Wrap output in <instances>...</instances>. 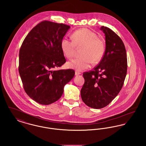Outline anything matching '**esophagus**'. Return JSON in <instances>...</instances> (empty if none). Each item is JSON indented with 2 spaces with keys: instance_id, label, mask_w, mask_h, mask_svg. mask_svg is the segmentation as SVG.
Wrapping results in <instances>:
<instances>
[{
  "instance_id": "34e87169",
  "label": "esophagus",
  "mask_w": 146,
  "mask_h": 146,
  "mask_svg": "<svg viewBox=\"0 0 146 146\" xmlns=\"http://www.w3.org/2000/svg\"><path fill=\"white\" fill-rule=\"evenodd\" d=\"M80 73H79V72H77V71H76V72H75V75L77 76H79V75H80Z\"/></svg>"
}]
</instances>
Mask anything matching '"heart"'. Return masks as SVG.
<instances>
[{"label":"heart","mask_w":146,"mask_h":146,"mask_svg":"<svg viewBox=\"0 0 146 146\" xmlns=\"http://www.w3.org/2000/svg\"><path fill=\"white\" fill-rule=\"evenodd\" d=\"M72 40L64 38L61 42V47L64 55L70 58L76 52V48H83L82 56L69 61L68 67L81 72L89 68L92 62H97L101 60L104 53L103 41L97 38V35L90 30L83 28L78 29L72 35Z\"/></svg>","instance_id":"1"}]
</instances>
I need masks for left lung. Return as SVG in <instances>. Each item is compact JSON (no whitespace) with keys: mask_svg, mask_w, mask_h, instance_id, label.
<instances>
[{"mask_svg":"<svg viewBox=\"0 0 146 146\" xmlns=\"http://www.w3.org/2000/svg\"><path fill=\"white\" fill-rule=\"evenodd\" d=\"M106 48L101 62L93 70L84 73L85 83L80 91L85 104L100 109L110 104L121 89L127 73L125 45L112 30L102 26Z\"/></svg>","mask_w":146,"mask_h":146,"instance_id":"1","label":"left lung"}]
</instances>
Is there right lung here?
Listing matches in <instances>:
<instances>
[{
  "mask_svg": "<svg viewBox=\"0 0 146 146\" xmlns=\"http://www.w3.org/2000/svg\"><path fill=\"white\" fill-rule=\"evenodd\" d=\"M70 26L42 21L22 42L19 71L24 89L39 104H51L62 96L64 86L74 76L73 70H54L66 62L61 42Z\"/></svg>",
  "mask_w": 146,
  "mask_h": 146,
  "instance_id": "add662e5",
  "label": "right lung"
}]
</instances>
